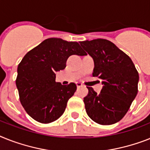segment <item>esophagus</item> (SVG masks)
<instances>
[{
    "label": "esophagus",
    "mask_w": 150,
    "mask_h": 150,
    "mask_svg": "<svg viewBox=\"0 0 150 150\" xmlns=\"http://www.w3.org/2000/svg\"><path fill=\"white\" fill-rule=\"evenodd\" d=\"M76 86H77V88H79V87H81V86H83V84L81 83H80V82H76Z\"/></svg>",
    "instance_id": "esophagus-1"
}]
</instances>
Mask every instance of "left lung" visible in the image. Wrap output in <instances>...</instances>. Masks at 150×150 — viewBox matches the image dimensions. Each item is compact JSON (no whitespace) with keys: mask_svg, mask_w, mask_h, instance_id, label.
<instances>
[{"mask_svg":"<svg viewBox=\"0 0 150 150\" xmlns=\"http://www.w3.org/2000/svg\"><path fill=\"white\" fill-rule=\"evenodd\" d=\"M80 44L94 60L93 76L103 84L99 94L87 86L88 94L83 98L86 113L98 124H114L127 114L138 93V71L130 57L110 40Z\"/></svg>","mask_w":150,"mask_h":150,"instance_id":"8db88e82","label":"left lung"}]
</instances>
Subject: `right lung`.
Segmentation results:
<instances>
[{"label": "right lung", "mask_w": 150, "mask_h": 150, "mask_svg": "<svg viewBox=\"0 0 150 150\" xmlns=\"http://www.w3.org/2000/svg\"><path fill=\"white\" fill-rule=\"evenodd\" d=\"M73 54L86 55L77 42L49 38L26 54L17 67L16 86L21 103L30 117L41 123L57 120L65 111L76 86L55 81Z\"/></svg>", "instance_id": "right-lung-1"}]
</instances>
